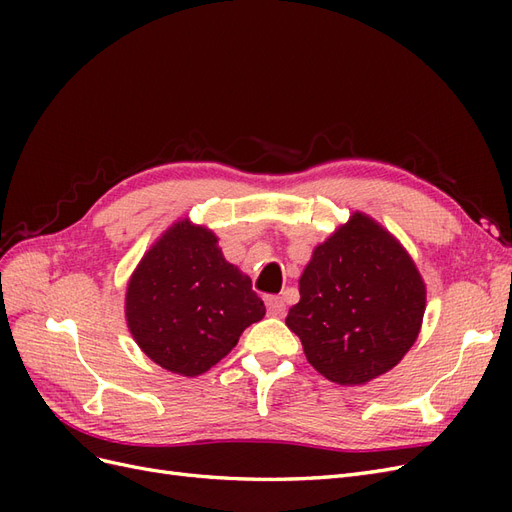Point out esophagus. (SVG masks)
<instances>
[{"instance_id": "1", "label": "esophagus", "mask_w": 512, "mask_h": 512, "mask_svg": "<svg viewBox=\"0 0 512 512\" xmlns=\"http://www.w3.org/2000/svg\"><path fill=\"white\" fill-rule=\"evenodd\" d=\"M267 314L273 318H282L286 314V303L282 297H267Z\"/></svg>"}]
</instances>
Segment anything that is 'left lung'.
<instances>
[{"instance_id": "obj_1", "label": "left lung", "mask_w": 512, "mask_h": 512, "mask_svg": "<svg viewBox=\"0 0 512 512\" xmlns=\"http://www.w3.org/2000/svg\"><path fill=\"white\" fill-rule=\"evenodd\" d=\"M299 294L286 327L299 335L309 365L342 386L367 384L404 359L427 303L406 247L361 211L314 247Z\"/></svg>"}]
</instances>
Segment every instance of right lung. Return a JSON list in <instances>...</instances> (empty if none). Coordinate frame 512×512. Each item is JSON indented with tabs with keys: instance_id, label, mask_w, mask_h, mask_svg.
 Segmentation results:
<instances>
[{
	"instance_id": "1",
	"label": "right lung",
	"mask_w": 512,
	"mask_h": 512,
	"mask_svg": "<svg viewBox=\"0 0 512 512\" xmlns=\"http://www.w3.org/2000/svg\"><path fill=\"white\" fill-rule=\"evenodd\" d=\"M265 316L252 280L224 258L218 237L188 218L168 226L126 288L128 329L153 363L200 376Z\"/></svg>"
}]
</instances>
